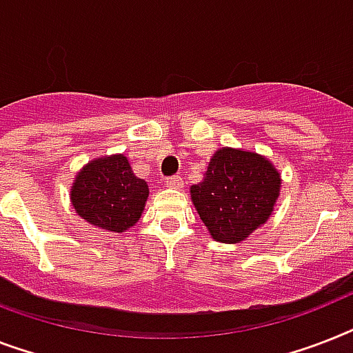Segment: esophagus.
I'll list each match as a JSON object with an SVG mask.
<instances>
[{
	"mask_svg": "<svg viewBox=\"0 0 353 353\" xmlns=\"http://www.w3.org/2000/svg\"><path fill=\"white\" fill-rule=\"evenodd\" d=\"M165 185H167L168 188H174V190H179V188H183V177H179V176L168 177L167 181H165Z\"/></svg>",
	"mask_w": 353,
	"mask_h": 353,
	"instance_id": "esophagus-1",
	"label": "esophagus"
}]
</instances>
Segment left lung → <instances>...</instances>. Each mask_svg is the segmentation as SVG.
Wrapping results in <instances>:
<instances>
[{
	"label": "left lung",
	"instance_id": "8db88e82",
	"mask_svg": "<svg viewBox=\"0 0 353 353\" xmlns=\"http://www.w3.org/2000/svg\"><path fill=\"white\" fill-rule=\"evenodd\" d=\"M281 174L268 157L223 147L212 156L190 199L214 241L234 245L270 219L279 199Z\"/></svg>",
	"mask_w": 353,
	"mask_h": 353
}]
</instances>
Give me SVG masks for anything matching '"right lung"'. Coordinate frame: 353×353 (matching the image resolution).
Wrapping results in <instances>:
<instances>
[{
	"label": "right lung",
	"instance_id": "1",
	"mask_svg": "<svg viewBox=\"0 0 353 353\" xmlns=\"http://www.w3.org/2000/svg\"><path fill=\"white\" fill-rule=\"evenodd\" d=\"M148 185L134 174L125 154L96 157L74 177L70 203L81 219L105 232H127L141 217Z\"/></svg>",
	"mask_w": 353,
	"mask_h": 353
}]
</instances>
